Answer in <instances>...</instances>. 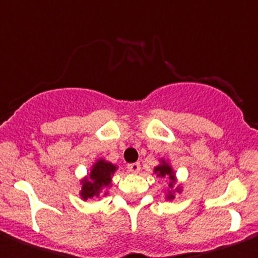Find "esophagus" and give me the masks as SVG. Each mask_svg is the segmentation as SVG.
Masks as SVG:
<instances>
[{
    "label": "esophagus",
    "instance_id": "esophagus-1",
    "mask_svg": "<svg viewBox=\"0 0 258 258\" xmlns=\"http://www.w3.org/2000/svg\"><path fill=\"white\" fill-rule=\"evenodd\" d=\"M127 170L132 173H138L141 170V164L140 163H132L127 165Z\"/></svg>",
    "mask_w": 258,
    "mask_h": 258
}]
</instances>
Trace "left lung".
<instances>
[{"label":"left lung","mask_w":258,"mask_h":258,"mask_svg":"<svg viewBox=\"0 0 258 258\" xmlns=\"http://www.w3.org/2000/svg\"><path fill=\"white\" fill-rule=\"evenodd\" d=\"M155 173H157V175H159V177H169V179H170L169 187H172L173 182H174V174H173V172H172V168H170L168 164H161V165L156 166V168H155ZM168 198H169V199H172V198H174V197H173L172 194H170Z\"/></svg>","instance_id":"1"}]
</instances>
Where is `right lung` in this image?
<instances>
[{
  "mask_svg": "<svg viewBox=\"0 0 258 258\" xmlns=\"http://www.w3.org/2000/svg\"><path fill=\"white\" fill-rule=\"evenodd\" d=\"M115 165L106 163L104 160H99L97 164H94L89 178L83 182V190H81L83 199L86 200L99 197L102 188L107 187L111 183V175L115 173Z\"/></svg>",
  "mask_w": 258,
  "mask_h": 258,
  "instance_id": "add662e5",
  "label": "right lung"
}]
</instances>
